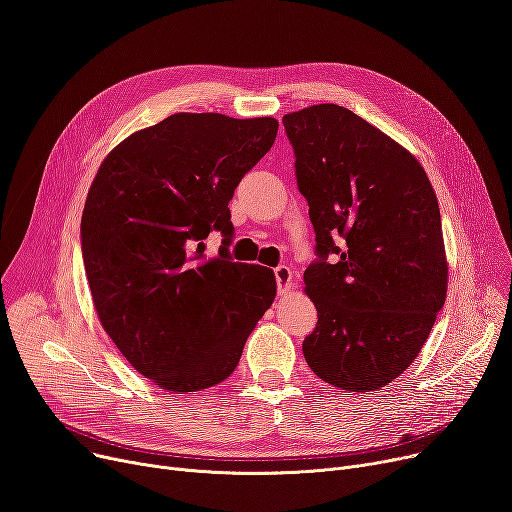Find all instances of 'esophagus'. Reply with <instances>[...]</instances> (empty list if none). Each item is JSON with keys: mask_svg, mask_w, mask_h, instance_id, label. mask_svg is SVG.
Wrapping results in <instances>:
<instances>
[{"mask_svg": "<svg viewBox=\"0 0 512 512\" xmlns=\"http://www.w3.org/2000/svg\"><path fill=\"white\" fill-rule=\"evenodd\" d=\"M274 276H276V284H278V294H286V292L294 286L290 267H286V265H278L276 270H274Z\"/></svg>", "mask_w": 512, "mask_h": 512, "instance_id": "34e87169", "label": "esophagus"}]
</instances>
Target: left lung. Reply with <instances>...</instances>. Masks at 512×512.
Masks as SVG:
<instances>
[{
  "label": "left lung",
  "mask_w": 512,
  "mask_h": 512,
  "mask_svg": "<svg viewBox=\"0 0 512 512\" xmlns=\"http://www.w3.org/2000/svg\"><path fill=\"white\" fill-rule=\"evenodd\" d=\"M282 124L315 230L305 361L336 388L380 390L417 359L446 301L436 193L405 147L346 107L311 105Z\"/></svg>",
  "instance_id": "1"
}]
</instances>
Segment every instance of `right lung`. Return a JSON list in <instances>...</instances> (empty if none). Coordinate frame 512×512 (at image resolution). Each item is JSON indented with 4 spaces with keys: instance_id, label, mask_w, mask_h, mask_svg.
Returning a JSON list of instances; mask_svg holds the SVG:
<instances>
[{
    "instance_id": "obj_1",
    "label": "right lung",
    "mask_w": 512,
    "mask_h": 512,
    "mask_svg": "<svg viewBox=\"0 0 512 512\" xmlns=\"http://www.w3.org/2000/svg\"><path fill=\"white\" fill-rule=\"evenodd\" d=\"M276 134L274 118L174 114L130 134L89 188L80 245L99 321L126 361L168 392L224 382L274 303V272L228 253V203ZM213 229L225 247L205 260Z\"/></svg>"
}]
</instances>
